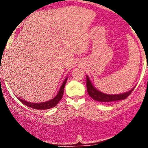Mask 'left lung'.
<instances>
[{"label": "left lung", "instance_id": "1", "mask_svg": "<svg viewBox=\"0 0 148 148\" xmlns=\"http://www.w3.org/2000/svg\"><path fill=\"white\" fill-rule=\"evenodd\" d=\"M86 89H87V92L89 96L95 100L101 102H111L126 99L128 96H130L135 87L130 90L129 92H125V93L120 94V95H107V94L102 93L97 90L92 85L88 76H86Z\"/></svg>", "mask_w": 148, "mask_h": 148}]
</instances>
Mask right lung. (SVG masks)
Masks as SVG:
<instances>
[{
  "label": "right lung",
  "instance_id": "obj_1",
  "mask_svg": "<svg viewBox=\"0 0 148 148\" xmlns=\"http://www.w3.org/2000/svg\"><path fill=\"white\" fill-rule=\"evenodd\" d=\"M67 78H68V77H66V78L64 79V81L63 82V83H62V85L61 86L59 92H58V94L56 95V96L54 98H53V99H51V100L47 101V102H41V103H32V102H26V101L23 100V99H20V98H18V97H17V98L21 101V102L23 103V104H24L25 105L28 106V107H31V108H33V109H36V110H40L51 109V108H52V107L56 106V104H57L59 102V101L62 99V97H63L65 84H66V81H67Z\"/></svg>",
  "mask_w": 148,
  "mask_h": 148
}]
</instances>
